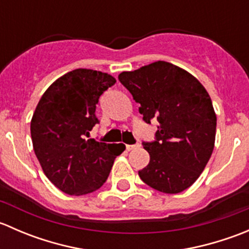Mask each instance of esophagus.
Wrapping results in <instances>:
<instances>
[{"instance_id":"1","label":"esophagus","mask_w":249,"mask_h":249,"mask_svg":"<svg viewBox=\"0 0 249 249\" xmlns=\"http://www.w3.org/2000/svg\"><path fill=\"white\" fill-rule=\"evenodd\" d=\"M137 147H140L139 143H137V144H127L126 145V150H132V149H135V148H137Z\"/></svg>"}]
</instances>
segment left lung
Masks as SVG:
<instances>
[{
    "label": "left lung",
    "instance_id": "8db88e82",
    "mask_svg": "<svg viewBox=\"0 0 249 249\" xmlns=\"http://www.w3.org/2000/svg\"><path fill=\"white\" fill-rule=\"evenodd\" d=\"M120 83L141 105L143 120L159 122L155 141L143 142L149 164L141 179L166 194H177L200 177L214 148L217 117L203 85L185 70L157 61L122 72Z\"/></svg>",
    "mask_w": 249,
    "mask_h": 249
}]
</instances>
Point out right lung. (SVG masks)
Listing matches in <instances>:
<instances>
[{"label":"right lung","instance_id":"right-lung-1","mask_svg":"<svg viewBox=\"0 0 249 249\" xmlns=\"http://www.w3.org/2000/svg\"><path fill=\"white\" fill-rule=\"evenodd\" d=\"M108 73L77 69L46 90L31 119L35 154L48 179L69 195H85L104 185L123 143L97 142L90 131L100 96L114 85Z\"/></svg>","mask_w":249,"mask_h":249}]
</instances>
